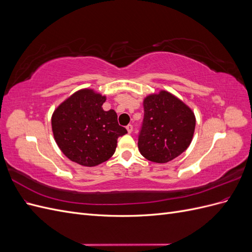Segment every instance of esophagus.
I'll list each match as a JSON object with an SVG mask.
<instances>
[{
	"label": "esophagus",
	"instance_id": "esophagus-1",
	"mask_svg": "<svg viewBox=\"0 0 252 252\" xmlns=\"http://www.w3.org/2000/svg\"><path fill=\"white\" fill-rule=\"evenodd\" d=\"M126 129H127L128 133H131V132H132V130H133V126H132L131 124H129V125H127V126H126Z\"/></svg>",
	"mask_w": 252,
	"mask_h": 252
}]
</instances>
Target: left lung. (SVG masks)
<instances>
[{
	"label": "left lung",
	"instance_id": "obj_1",
	"mask_svg": "<svg viewBox=\"0 0 252 252\" xmlns=\"http://www.w3.org/2000/svg\"><path fill=\"white\" fill-rule=\"evenodd\" d=\"M192 110L167 91L144 100V119L138 138L141 155L155 163H167L184 152L192 141Z\"/></svg>",
	"mask_w": 252,
	"mask_h": 252
}]
</instances>
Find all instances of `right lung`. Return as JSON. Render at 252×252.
<instances>
[{"label":"right lung","instance_id":"add662e5","mask_svg":"<svg viewBox=\"0 0 252 252\" xmlns=\"http://www.w3.org/2000/svg\"><path fill=\"white\" fill-rule=\"evenodd\" d=\"M106 97L91 89L73 94L55 110L51 126L55 140L72 162L93 167L110 158L118 138L127 133L114 110L102 108Z\"/></svg>","mask_w":252,"mask_h":252}]
</instances>
